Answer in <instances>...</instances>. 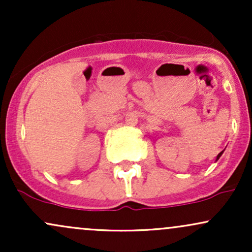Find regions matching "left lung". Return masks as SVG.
<instances>
[{
	"label": "left lung",
	"mask_w": 252,
	"mask_h": 252,
	"mask_svg": "<svg viewBox=\"0 0 252 252\" xmlns=\"http://www.w3.org/2000/svg\"><path fill=\"white\" fill-rule=\"evenodd\" d=\"M222 153H224V150H222V152H220V153H219L218 155H217V158H216V161H218V160H219V158H220V156L222 155Z\"/></svg>",
	"instance_id": "8db88e82"
}]
</instances>
